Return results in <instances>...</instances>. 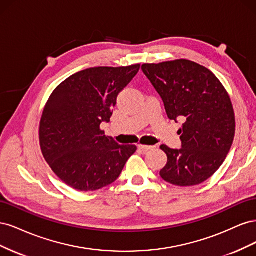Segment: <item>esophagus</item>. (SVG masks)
Masks as SVG:
<instances>
[{"label":"esophagus","instance_id":"34e87169","mask_svg":"<svg viewBox=\"0 0 256 256\" xmlns=\"http://www.w3.org/2000/svg\"><path fill=\"white\" fill-rule=\"evenodd\" d=\"M138 147L140 150H142L143 152H147V150H150L152 148V146H150V145H142V144H138Z\"/></svg>","mask_w":256,"mask_h":256}]
</instances>
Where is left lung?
<instances>
[{
	"label": "left lung",
	"mask_w": 256,
	"mask_h": 256,
	"mask_svg": "<svg viewBox=\"0 0 256 256\" xmlns=\"http://www.w3.org/2000/svg\"><path fill=\"white\" fill-rule=\"evenodd\" d=\"M142 70L162 98L168 118L184 122L178 130L182 148L160 146L168 156L160 176L180 187L204 182L234 141L235 114L226 90L209 69L188 60L143 64Z\"/></svg>",
	"instance_id": "left-lung-1"
}]
</instances>
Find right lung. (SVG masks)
<instances>
[{"label": "right lung", "instance_id": "obj_1", "mask_svg": "<svg viewBox=\"0 0 256 256\" xmlns=\"http://www.w3.org/2000/svg\"><path fill=\"white\" fill-rule=\"evenodd\" d=\"M140 64L94 67L76 72L53 90L40 124L44 158L62 182L95 191L118 180L136 145H120L100 129L110 122L120 92Z\"/></svg>", "mask_w": 256, "mask_h": 256}]
</instances>
